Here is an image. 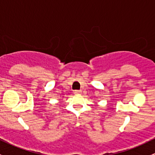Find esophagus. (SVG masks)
<instances>
[{
	"instance_id": "esophagus-1",
	"label": "esophagus",
	"mask_w": 155,
	"mask_h": 155,
	"mask_svg": "<svg viewBox=\"0 0 155 155\" xmlns=\"http://www.w3.org/2000/svg\"><path fill=\"white\" fill-rule=\"evenodd\" d=\"M73 94H81V91H73Z\"/></svg>"
}]
</instances>
